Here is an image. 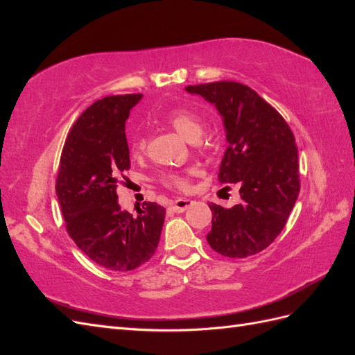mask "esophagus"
<instances>
[{
  "instance_id": "1",
  "label": "esophagus",
  "mask_w": 355,
  "mask_h": 355,
  "mask_svg": "<svg viewBox=\"0 0 355 355\" xmlns=\"http://www.w3.org/2000/svg\"><path fill=\"white\" fill-rule=\"evenodd\" d=\"M191 204H192V201L188 198H178L175 201H170L168 210L175 211V213H182V211H185L191 206Z\"/></svg>"
}]
</instances>
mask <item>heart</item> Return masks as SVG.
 <instances>
[{
  "label": "heart",
  "instance_id": "obj_1",
  "mask_svg": "<svg viewBox=\"0 0 355 355\" xmlns=\"http://www.w3.org/2000/svg\"><path fill=\"white\" fill-rule=\"evenodd\" d=\"M166 121L180 133L188 141H197L201 136L204 121L198 112L188 108H175L166 114ZM146 146V141L142 135H135L128 141V151L133 157H139ZM192 171H166L161 173L159 182L167 188H173L178 191H189L191 189V178Z\"/></svg>",
  "mask_w": 355,
  "mask_h": 355
}]
</instances>
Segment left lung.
Returning <instances> with one entry per match:
<instances>
[{"label": "left lung", "mask_w": 355, "mask_h": 355, "mask_svg": "<svg viewBox=\"0 0 355 355\" xmlns=\"http://www.w3.org/2000/svg\"><path fill=\"white\" fill-rule=\"evenodd\" d=\"M187 92L214 103L222 115L228 148L218 178L220 184H237L241 197L231 209L209 204L213 218L207 243L227 257L259 253L283 231L299 196L293 132L245 84L216 81L188 85Z\"/></svg>", "instance_id": "8db88e82"}]
</instances>
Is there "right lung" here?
<instances>
[{"mask_svg": "<svg viewBox=\"0 0 355 355\" xmlns=\"http://www.w3.org/2000/svg\"><path fill=\"white\" fill-rule=\"evenodd\" d=\"M142 94L96 101L73 123L62 149L56 194L69 237L93 262L132 271L154 256L166 209L144 202L136 216L121 210L116 188L130 168L125 120Z\"/></svg>", "mask_w": 355, "mask_h": 355, "instance_id": "right-lung-1", "label": "right lung"}]
</instances>
